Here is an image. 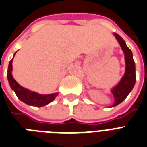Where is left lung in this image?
I'll return each mask as SVG.
<instances>
[{"label": "left lung", "mask_w": 147, "mask_h": 147, "mask_svg": "<svg viewBox=\"0 0 147 147\" xmlns=\"http://www.w3.org/2000/svg\"><path fill=\"white\" fill-rule=\"evenodd\" d=\"M121 47L125 54V72L124 76L121 78V81L118 82L117 86L111 90L114 97L115 103L112 107H115L121 104L124 100L128 96L129 93L131 92L132 88L134 87L136 83V66H135L134 60L132 57V53L131 50L127 47L125 42L122 38L117 33H114Z\"/></svg>", "instance_id": "obj_1"}]
</instances>
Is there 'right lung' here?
Listing matches in <instances>:
<instances>
[{"label": "right lung", "mask_w": 147, "mask_h": 147, "mask_svg": "<svg viewBox=\"0 0 147 147\" xmlns=\"http://www.w3.org/2000/svg\"><path fill=\"white\" fill-rule=\"evenodd\" d=\"M15 56V55H14ZM12 61L13 58L9 62L8 68H7V79L11 88L12 89L18 98L24 102L25 104L32 105L35 107H43L44 105L48 104L55 99V97L58 95V93H54L52 94H47V95H42L36 92H32L30 90L25 89L24 87L21 86L16 82L15 79L13 78L11 75V71H12Z\"/></svg>", "instance_id": "1"}]
</instances>
